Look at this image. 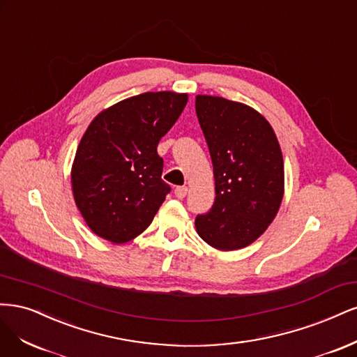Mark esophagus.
<instances>
[{
    "label": "esophagus",
    "mask_w": 357,
    "mask_h": 357,
    "mask_svg": "<svg viewBox=\"0 0 357 357\" xmlns=\"http://www.w3.org/2000/svg\"><path fill=\"white\" fill-rule=\"evenodd\" d=\"M187 192H188V188L187 187H176L175 188V195L178 199H183L187 195Z\"/></svg>",
    "instance_id": "1"
}]
</instances>
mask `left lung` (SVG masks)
<instances>
[{
  "label": "left lung",
  "instance_id": "8db88e82",
  "mask_svg": "<svg viewBox=\"0 0 357 357\" xmlns=\"http://www.w3.org/2000/svg\"><path fill=\"white\" fill-rule=\"evenodd\" d=\"M195 112L208 144L215 202L195 216L199 236L220 250L255 241L283 199V157L270 123L243 103L199 95Z\"/></svg>",
  "mask_w": 357,
  "mask_h": 357
}]
</instances>
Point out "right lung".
<instances>
[{
	"instance_id": "obj_1",
	"label": "right lung",
	"mask_w": 357,
	"mask_h": 357,
	"mask_svg": "<svg viewBox=\"0 0 357 357\" xmlns=\"http://www.w3.org/2000/svg\"><path fill=\"white\" fill-rule=\"evenodd\" d=\"M188 96L148 91L102 111L79 142L73 166L77 208L91 231L112 243L139 236L170 192L162 179L160 139Z\"/></svg>"
}]
</instances>
